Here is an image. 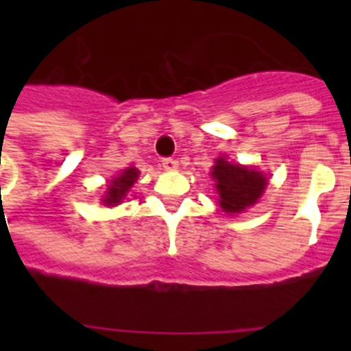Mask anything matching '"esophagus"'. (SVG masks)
Masks as SVG:
<instances>
[{"label":"esophagus","mask_w":351,"mask_h":351,"mask_svg":"<svg viewBox=\"0 0 351 351\" xmlns=\"http://www.w3.org/2000/svg\"><path fill=\"white\" fill-rule=\"evenodd\" d=\"M161 165H163L165 170H176L179 163L178 160H173V158H163V160H161Z\"/></svg>","instance_id":"34e87169"}]
</instances>
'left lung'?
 <instances>
[{
    "label": "left lung",
    "instance_id": "8db88e82",
    "mask_svg": "<svg viewBox=\"0 0 351 351\" xmlns=\"http://www.w3.org/2000/svg\"><path fill=\"white\" fill-rule=\"evenodd\" d=\"M213 178L216 179L219 206L226 213H241L253 206L267 186V179L262 172L230 163L225 158H218Z\"/></svg>",
    "mask_w": 351,
    "mask_h": 351
}]
</instances>
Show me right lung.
<instances>
[{"mask_svg": "<svg viewBox=\"0 0 351 351\" xmlns=\"http://www.w3.org/2000/svg\"><path fill=\"white\" fill-rule=\"evenodd\" d=\"M137 178H138L137 169H133V167L126 169L125 172L121 173L119 178L114 179L112 184H108L107 197H105L104 202L107 204V206H116V204H119L121 200L126 197V193H128V190L132 188L133 182L137 181Z\"/></svg>", "mask_w": 351, "mask_h": 351, "instance_id": "1", "label": "right lung"}]
</instances>
